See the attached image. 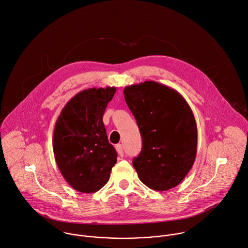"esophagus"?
I'll return each instance as SVG.
<instances>
[{
	"mask_svg": "<svg viewBox=\"0 0 248 248\" xmlns=\"http://www.w3.org/2000/svg\"><path fill=\"white\" fill-rule=\"evenodd\" d=\"M115 149L117 150V152H118V154L121 156V157H123L124 156V151H123V146L121 145V144H118V145H116L115 146Z\"/></svg>",
	"mask_w": 248,
	"mask_h": 248,
	"instance_id": "34e87169",
	"label": "esophagus"
}]
</instances>
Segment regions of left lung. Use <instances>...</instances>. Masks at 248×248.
Returning <instances> with one entry per match:
<instances>
[{"instance_id":"1","label":"left lung","mask_w":248,"mask_h":248,"mask_svg":"<svg viewBox=\"0 0 248 248\" xmlns=\"http://www.w3.org/2000/svg\"><path fill=\"white\" fill-rule=\"evenodd\" d=\"M124 95L143 138L132 161L139 179L159 192L174 188L197 156L198 127L190 105L176 90L152 80L126 86Z\"/></svg>"}]
</instances>
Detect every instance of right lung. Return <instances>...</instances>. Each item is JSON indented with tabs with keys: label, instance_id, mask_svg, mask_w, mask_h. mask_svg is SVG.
I'll return each instance as SVG.
<instances>
[{
	"label": "right lung",
	"instance_id": "obj_1",
	"mask_svg": "<svg viewBox=\"0 0 248 248\" xmlns=\"http://www.w3.org/2000/svg\"><path fill=\"white\" fill-rule=\"evenodd\" d=\"M116 87L85 89L70 99L58 116L52 149L56 165L75 190L91 194L109 180L117 152L108 142L102 117Z\"/></svg>",
	"mask_w": 248,
	"mask_h": 248
}]
</instances>
